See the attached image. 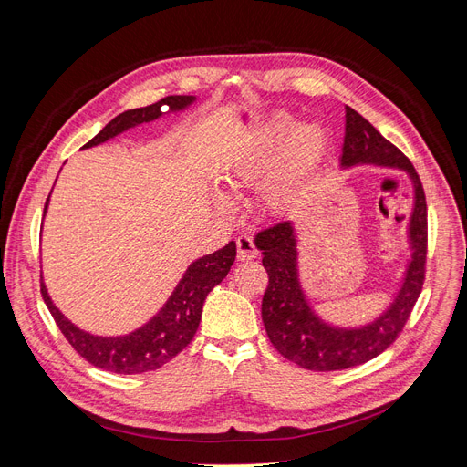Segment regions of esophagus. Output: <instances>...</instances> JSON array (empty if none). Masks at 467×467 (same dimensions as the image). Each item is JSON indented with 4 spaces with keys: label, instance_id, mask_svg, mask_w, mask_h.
<instances>
[{
    "label": "esophagus",
    "instance_id": "34e87169",
    "mask_svg": "<svg viewBox=\"0 0 467 467\" xmlns=\"http://www.w3.org/2000/svg\"><path fill=\"white\" fill-rule=\"evenodd\" d=\"M236 257L238 261H250L257 257V248L252 236L242 234L236 238Z\"/></svg>",
    "mask_w": 467,
    "mask_h": 467
}]
</instances>
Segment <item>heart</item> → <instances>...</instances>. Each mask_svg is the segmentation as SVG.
Here are the masks:
<instances>
[{
	"label": "heart",
	"mask_w": 467,
	"mask_h": 467,
	"mask_svg": "<svg viewBox=\"0 0 467 467\" xmlns=\"http://www.w3.org/2000/svg\"><path fill=\"white\" fill-rule=\"evenodd\" d=\"M324 147L326 134L320 127H296L293 119L278 117L229 157L223 178L231 185H254L276 165L263 183V201L276 210L296 194L306 171L320 159ZM217 202L225 208L231 204L223 194H217Z\"/></svg>",
	"instance_id": "b5f03b06"
}]
</instances>
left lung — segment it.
Returning a JSON list of instances; mask_svg holds the SVG:
<instances>
[{
  "mask_svg": "<svg viewBox=\"0 0 467 467\" xmlns=\"http://www.w3.org/2000/svg\"><path fill=\"white\" fill-rule=\"evenodd\" d=\"M347 111L340 170L382 166L401 170L412 183V212L407 223L410 257L388 306L363 326H337L316 312L301 282L297 229L293 221L263 229L255 236L268 287L261 316L273 347L289 361L310 371H340L382 354L407 324L424 284L428 213L426 196L410 161L352 108Z\"/></svg>",
  "mask_w": 467,
  "mask_h": 467,
  "instance_id": "1",
  "label": "left lung"
}]
</instances>
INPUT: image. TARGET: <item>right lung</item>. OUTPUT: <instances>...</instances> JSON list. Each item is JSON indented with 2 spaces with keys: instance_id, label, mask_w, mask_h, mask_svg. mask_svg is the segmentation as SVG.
<instances>
[{
  "instance_id": "1",
  "label": "right lung",
  "mask_w": 467,
  "mask_h": 467,
  "mask_svg": "<svg viewBox=\"0 0 467 467\" xmlns=\"http://www.w3.org/2000/svg\"><path fill=\"white\" fill-rule=\"evenodd\" d=\"M194 102L196 96H166L157 104L129 109L109 120L100 132L83 145V150L100 145L122 132H127L129 129L141 125V122H151L162 117L166 109L168 113L183 111ZM48 199H51V194H48ZM48 199L45 202L43 213H47ZM234 259V242H229L225 248H221L210 255L194 259L187 266V271L183 273L174 291L170 293V297L162 305V308L150 322H145L143 326L127 335L104 337L78 327L71 320H67L60 308H57L51 296H48L43 276L41 296L47 308L51 310L57 326L79 356H83L88 363L100 367L104 371H111L117 375H138L159 369V367L168 363L171 358H176L189 345L196 329H199L202 306L208 293L229 275Z\"/></svg>"
}]
</instances>
